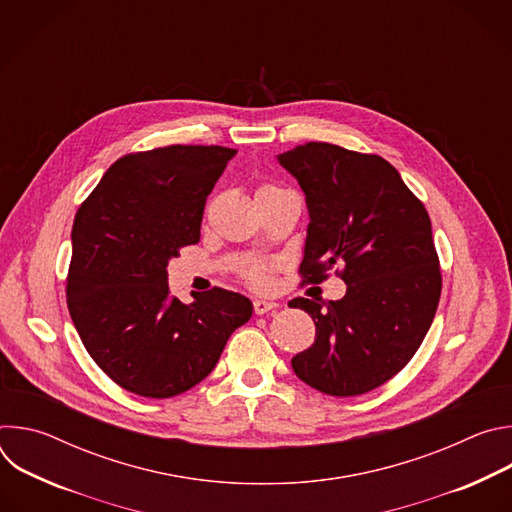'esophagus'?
I'll return each mask as SVG.
<instances>
[{
  "label": "esophagus",
  "mask_w": 512,
  "mask_h": 512,
  "mask_svg": "<svg viewBox=\"0 0 512 512\" xmlns=\"http://www.w3.org/2000/svg\"><path fill=\"white\" fill-rule=\"evenodd\" d=\"M275 308H277L275 302H267V300H255L253 302V310H255L257 316H263V314H267V312H271Z\"/></svg>",
  "instance_id": "obj_1"
}]
</instances>
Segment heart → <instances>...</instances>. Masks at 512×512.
<instances>
[{
    "mask_svg": "<svg viewBox=\"0 0 512 512\" xmlns=\"http://www.w3.org/2000/svg\"><path fill=\"white\" fill-rule=\"evenodd\" d=\"M281 188H277V186H273V184H265V186H261L259 188V192H257V196H261V194H271V192H279ZM271 271H273V265L271 263H249V265H245L243 269H241V275H243V279L249 283V285H253V287H265L267 283H269V279H271Z\"/></svg>",
    "mask_w": 512,
    "mask_h": 512,
    "instance_id": "heart-1",
    "label": "heart"
}]
</instances>
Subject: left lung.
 <instances>
[{"mask_svg":"<svg viewBox=\"0 0 512 512\" xmlns=\"http://www.w3.org/2000/svg\"><path fill=\"white\" fill-rule=\"evenodd\" d=\"M277 160L310 210L302 285L322 283L330 269L346 283L342 300L289 302L316 324L314 344L291 367L326 395L369 393L413 358L440 302L429 214L381 156L310 141Z\"/></svg>","mask_w":512,"mask_h":512,"instance_id":"8db88e82","label":"left lung"}]
</instances>
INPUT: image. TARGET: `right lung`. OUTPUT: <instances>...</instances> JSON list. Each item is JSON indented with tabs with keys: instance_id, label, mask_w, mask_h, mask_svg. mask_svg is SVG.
I'll return each mask as SVG.
<instances>
[{
	"instance_id": "1",
	"label": "right lung",
	"mask_w": 512,
	"mask_h": 512,
	"mask_svg": "<svg viewBox=\"0 0 512 512\" xmlns=\"http://www.w3.org/2000/svg\"><path fill=\"white\" fill-rule=\"evenodd\" d=\"M237 150L166 145L119 158L72 225L66 304L103 373L129 393L168 399L210 375L251 302L221 287L170 296L168 261L200 241L208 194Z\"/></svg>"
}]
</instances>
